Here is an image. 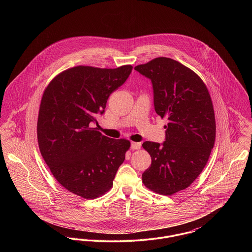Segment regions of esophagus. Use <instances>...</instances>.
<instances>
[{
    "label": "esophagus",
    "instance_id": "34e87169",
    "mask_svg": "<svg viewBox=\"0 0 252 252\" xmlns=\"http://www.w3.org/2000/svg\"><path fill=\"white\" fill-rule=\"evenodd\" d=\"M141 143H131V149L132 150H138L141 148Z\"/></svg>",
    "mask_w": 252,
    "mask_h": 252
}]
</instances>
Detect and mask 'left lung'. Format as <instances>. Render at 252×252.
Returning a JSON list of instances; mask_svg holds the SVG:
<instances>
[{
	"label": "left lung",
	"instance_id": "1",
	"mask_svg": "<svg viewBox=\"0 0 252 252\" xmlns=\"http://www.w3.org/2000/svg\"><path fill=\"white\" fill-rule=\"evenodd\" d=\"M135 70L151 79L157 114L168 120L165 142H144L151 165L143 174L144 186L172 195L188 188L200 175L216 141V117L203 80L177 60L156 58Z\"/></svg>",
	"mask_w": 252,
	"mask_h": 252
}]
</instances>
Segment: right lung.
Segmentation results:
<instances>
[{"mask_svg": "<svg viewBox=\"0 0 252 252\" xmlns=\"http://www.w3.org/2000/svg\"><path fill=\"white\" fill-rule=\"evenodd\" d=\"M132 68L72 67L56 75L43 92L36 126L41 156L61 186L85 199L110 190L130 147L128 140L104 136L92 123Z\"/></svg>", "mask_w": 252, "mask_h": 252, "instance_id": "right-lung-1", "label": "right lung"}]
</instances>
